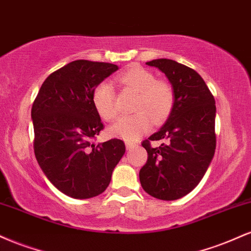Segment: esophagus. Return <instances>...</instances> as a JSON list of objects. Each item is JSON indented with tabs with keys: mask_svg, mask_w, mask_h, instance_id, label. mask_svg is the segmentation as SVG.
Instances as JSON below:
<instances>
[{
	"mask_svg": "<svg viewBox=\"0 0 251 251\" xmlns=\"http://www.w3.org/2000/svg\"><path fill=\"white\" fill-rule=\"evenodd\" d=\"M125 145H126V149H127V150H131V149H133V148H134L135 144L131 143V142H126V143H125Z\"/></svg>",
	"mask_w": 251,
	"mask_h": 251,
	"instance_id": "34e87169",
	"label": "esophagus"
}]
</instances>
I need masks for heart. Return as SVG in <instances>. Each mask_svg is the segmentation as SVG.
Listing matches in <instances>:
<instances>
[{
  "label": "heart",
  "mask_w": 251,
  "mask_h": 251,
  "mask_svg": "<svg viewBox=\"0 0 251 251\" xmlns=\"http://www.w3.org/2000/svg\"><path fill=\"white\" fill-rule=\"evenodd\" d=\"M123 88L137 93L133 109L134 116L123 117L111 127V133L123 139H138L151 127V118L162 122L169 116L175 101L174 89L168 82L157 80L151 71L142 66H131L117 76ZM92 101L100 117L112 122L118 117L117 97L113 86L109 82H100L94 88Z\"/></svg>",
  "instance_id": "obj_1"
}]
</instances>
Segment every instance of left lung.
Listing matches in <instances>:
<instances>
[{
	"label": "left lung",
	"mask_w": 251,
	"mask_h": 251,
	"mask_svg": "<svg viewBox=\"0 0 251 251\" xmlns=\"http://www.w3.org/2000/svg\"><path fill=\"white\" fill-rule=\"evenodd\" d=\"M165 74L175 101L164 126L144 140L148 162L140 169L143 189L152 197L175 201L191 192L215 154L214 96L197 72L169 59L146 62ZM162 142L152 147L151 141Z\"/></svg>",
	"instance_id": "obj_1"
}]
</instances>
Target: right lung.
<instances>
[{"mask_svg":"<svg viewBox=\"0 0 251 251\" xmlns=\"http://www.w3.org/2000/svg\"><path fill=\"white\" fill-rule=\"evenodd\" d=\"M116 71L113 63L75 60L53 72L34 100L36 160L50 183L72 198L102 194L125 153V144L117 138L93 143L103 129L93 91Z\"/></svg>","mask_w":251,"mask_h":251,"instance_id":"right-lung-1","label":"right lung"}]
</instances>
